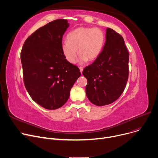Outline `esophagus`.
I'll list each match as a JSON object with an SVG mask.
<instances>
[{"label": "esophagus", "instance_id": "obj_1", "mask_svg": "<svg viewBox=\"0 0 158 158\" xmlns=\"http://www.w3.org/2000/svg\"><path fill=\"white\" fill-rule=\"evenodd\" d=\"M79 70H80V71H81V73H82V70H83V67H79Z\"/></svg>", "mask_w": 158, "mask_h": 158}]
</instances>
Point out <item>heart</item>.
Segmentation results:
<instances>
[{
	"mask_svg": "<svg viewBox=\"0 0 158 158\" xmlns=\"http://www.w3.org/2000/svg\"><path fill=\"white\" fill-rule=\"evenodd\" d=\"M67 39V41L61 44V52L66 60L70 64H75L79 52L80 64H85L99 56L105 45L106 35L98 27H80L70 31Z\"/></svg>",
	"mask_w": 158,
	"mask_h": 158,
	"instance_id": "b5f03b06",
	"label": "heart"
}]
</instances>
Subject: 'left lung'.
Instances as JSON below:
<instances>
[{
  "mask_svg": "<svg viewBox=\"0 0 158 158\" xmlns=\"http://www.w3.org/2000/svg\"><path fill=\"white\" fill-rule=\"evenodd\" d=\"M106 39L99 56L82 71L88 81L86 96L97 106H107L118 99L128 79L129 52L123 37L107 28Z\"/></svg>",
  "mask_w": 158,
  "mask_h": 158,
  "instance_id": "obj_1",
  "label": "left lung"
}]
</instances>
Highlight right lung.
Returning a JSON list of instances; mask_svg holds the SVG:
<instances>
[{
	"label": "right lung",
	"mask_w": 158,
	"mask_h": 158,
	"mask_svg": "<svg viewBox=\"0 0 158 158\" xmlns=\"http://www.w3.org/2000/svg\"><path fill=\"white\" fill-rule=\"evenodd\" d=\"M69 27L67 19L49 22L27 39L21 51L25 86L31 98L46 109L64 106L81 76L79 68L66 60L61 49Z\"/></svg>",
	"instance_id": "1"
}]
</instances>
